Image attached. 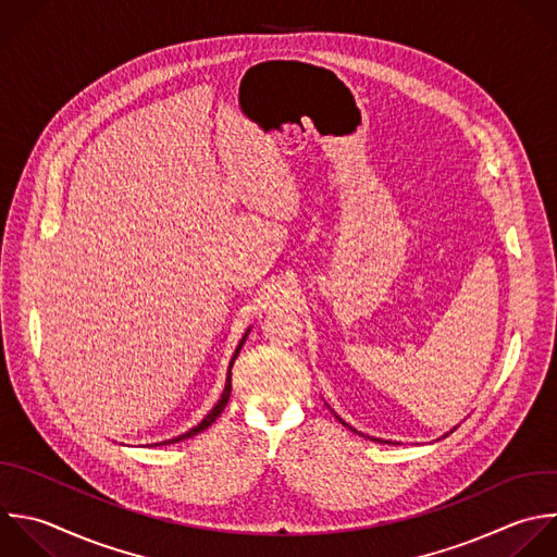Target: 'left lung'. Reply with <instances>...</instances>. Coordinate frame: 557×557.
Returning a JSON list of instances; mask_svg holds the SVG:
<instances>
[{
	"label": "left lung",
	"instance_id": "obj_1",
	"mask_svg": "<svg viewBox=\"0 0 557 557\" xmlns=\"http://www.w3.org/2000/svg\"><path fill=\"white\" fill-rule=\"evenodd\" d=\"M337 418H339V416H337ZM339 420H342V418H339ZM342 424H346V422H344V420H342ZM346 426H348V424H346ZM352 431H355V429H352Z\"/></svg>",
	"mask_w": 557,
	"mask_h": 557
}]
</instances>
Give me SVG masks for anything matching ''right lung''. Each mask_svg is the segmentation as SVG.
I'll use <instances>...</instances> for the list:
<instances>
[{"label":"right lung","mask_w":557,"mask_h":557,"mask_svg":"<svg viewBox=\"0 0 557 557\" xmlns=\"http://www.w3.org/2000/svg\"><path fill=\"white\" fill-rule=\"evenodd\" d=\"M246 337H248V331H246V335L242 337V342H239V346H237V350H235V355H233V359H231V363H228V374H226V385H224V392H222V396H220V400L215 403V407L205 416V420L198 424V426H194V429H189L187 433H183V435H178V437H174V440H168V442H163V444H172V442H183V440H187V437H194V435H198L200 431H205L207 426H211L213 422H215V418L224 411V407H226V403H228V398H231V389H233V383H231V368H233V363H235V359H237V355H239V350H242V346H244V342H246Z\"/></svg>","instance_id":"right-lung-1"}]
</instances>
